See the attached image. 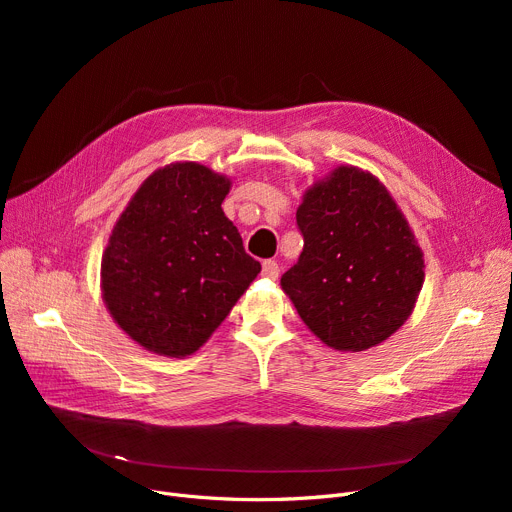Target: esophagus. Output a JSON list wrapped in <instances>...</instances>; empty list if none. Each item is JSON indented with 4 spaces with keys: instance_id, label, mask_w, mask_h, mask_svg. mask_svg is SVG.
<instances>
[{
    "instance_id": "34e87169",
    "label": "esophagus",
    "mask_w": 512,
    "mask_h": 512,
    "mask_svg": "<svg viewBox=\"0 0 512 512\" xmlns=\"http://www.w3.org/2000/svg\"><path fill=\"white\" fill-rule=\"evenodd\" d=\"M261 267H263V276H265V278H270V280H276V278H278V274H280V267H278V263H276V261H272V259H265Z\"/></svg>"
}]
</instances>
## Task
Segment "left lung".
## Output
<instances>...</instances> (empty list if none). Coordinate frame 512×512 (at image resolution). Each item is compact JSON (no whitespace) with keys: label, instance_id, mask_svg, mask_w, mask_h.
I'll return each mask as SVG.
<instances>
[{"label":"left lung","instance_id":"obj_1","mask_svg":"<svg viewBox=\"0 0 512 512\" xmlns=\"http://www.w3.org/2000/svg\"><path fill=\"white\" fill-rule=\"evenodd\" d=\"M299 261L280 286L305 326L334 351H367L415 309L423 251L388 188L357 166L313 182L297 209Z\"/></svg>","mask_w":512,"mask_h":512}]
</instances>
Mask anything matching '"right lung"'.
Instances as JSON below:
<instances>
[{
  "label": "right lung",
  "mask_w": 512,
  "mask_h": 512,
  "mask_svg": "<svg viewBox=\"0 0 512 512\" xmlns=\"http://www.w3.org/2000/svg\"><path fill=\"white\" fill-rule=\"evenodd\" d=\"M230 186L197 161H174L118 218L101 257V294L145 351L176 359L199 351L261 272L222 209Z\"/></svg>",
  "instance_id": "add662e5"
}]
</instances>
